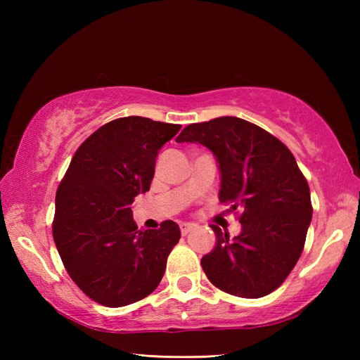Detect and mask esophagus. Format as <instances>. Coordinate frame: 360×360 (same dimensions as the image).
<instances>
[{
    "label": "esophagus",
    "instance_id": "obj_1",
    "mask_svg": "<svg viewBox=\"0 0 360 360\" xmlns=\"http://www.w3.org/2000/svg\"><path fill=\"white\" fill-rule=\"evenodd\" d=\"M195 226L193 224H187V223H182L181 224V233L182 235H187L190 231H193Z\"/></svg>",
    "mask_w": 360,
    "mask_h": 360
}]
</instances>
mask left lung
I'll list each match as a JSON object with an SVG mask.
<instances>
[{
	"label": "left lung",
	"instance_id": "obj_1",
	"mask_svg": "<svg viewBox=\"0 0 360 360\" xmlns=\"http://www.w3.org/2000/svg\"><path fill=\"white\" fill-rule=\"evenodd\" d=\"M176 142H195L217 158L219 201L240 210L241 233L231 238L212 224L217 244L201 266L227 294L259 298L294 269L312 218L311 193L285 143L255 124L232 116L182 129Z\"/></svg>",
	"mask_w": 360,
	"mask_h": 360
}]
</instances>
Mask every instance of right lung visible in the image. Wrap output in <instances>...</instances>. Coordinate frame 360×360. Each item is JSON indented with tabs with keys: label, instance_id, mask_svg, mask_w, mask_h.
I'll return each instance as SVG.
<instances>
[{
	"label": "right lung",
	"instance_id": "add662e5",
	"mask_svg": "<svg viewBox=\"0 0 360 360\" xmlns=\"http://www.w3.org/2000/svg\"><path fill=\"white\" fill-rule=\"evenodd\" d=\"M179 129L139 116L111 120L77 148L57 188L52 235L60 258L75 285L103 307L150 295L181 238L172 219L139 231L129 207L150 190L158 151Z\"/></svg>",
	"mask_w": 360,
	"mask_h": 360
}]
</instances>
